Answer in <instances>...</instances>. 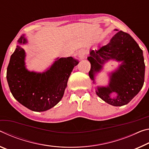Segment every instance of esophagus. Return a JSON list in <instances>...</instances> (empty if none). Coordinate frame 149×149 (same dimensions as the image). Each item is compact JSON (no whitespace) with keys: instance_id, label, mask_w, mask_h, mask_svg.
Wrapping results in <instances>:
<instances>
[{"instance_id":"obj_1","label":"esophagus","mask_w":149,"mask_h":149,"mask_svg":"<svg viewBox=\"0 0 149 149\" xmlns=\"http://www.w3.org/2000/svg\"><path fill=\"white\" fill-rule=\"evenodd\" d=\"M86 55H87V53L84 49H81L79 53V57L81 58V59H84V58H86Z\"/></svg>"}]
</instances>
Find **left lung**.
Wrapping results in <instances>:
<instances>
[{"label":"left lung","mask_w":149,"mask_h":149,"mask_svg":"<svg viewBox=\"0 0 149 149\" xmlns=\"http://www.w3.org/2000/svg\"><path fill=\"white\" fill-rule=\"evenodd\" d=\"M87 58L91 64L88 74L94 84L95 77L103 69L105 63L110 60L121 63L109 74L108 85L96 88V94L106 103L113 106H124L142 88L145 70L143 50L129 33L118 31L108 45L98 50H91ZM112 93H116V96L111 97Z\"/></svg>","instance_id":"left-lung-1"}]
</instances>
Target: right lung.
I'll list each match as a JSON object with an SVG mask.
<instances>
[{"instance_id": "1", "label": "right lung", "mask_w": 149, "mask_h": 149, "mask_svg": "<svg viewBox=\"0 0 149 149\" xmlns=\"http://www.w3.org/2000/svg\"><path fill=\"white\" fill-rule=\"evenodd\" d=\"M25 35L18 40L7 68L6 79L10 92L19 103L33 111H44L61 101L68 79L79 60L72 57L57 58L44 72L30 71L26 67Z\"/></svg>"}]
</instances>
